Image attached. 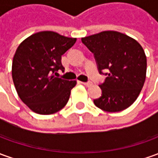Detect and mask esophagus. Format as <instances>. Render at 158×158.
<instances>
[{"label": "esophagus", "mask_w": 158, "mask_h": 158, "mask_svg": "<svg viewBox=\"0 0 158 158\" xmlns=\"http://www.w3.org/2000/svg\"><path fill=\"white\" fill-rule=\"evenodd\" d=\"M81 84H83L84 86H86V87H90V86H92V82H81Z\"/></svg>", "instance_id": "esophagus-1"}]
</instances>
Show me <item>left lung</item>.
Wrapping results in <instances>:
<instances>
[{
  "instance_id": "obj_1",
  "label": "left lung",
  "mask_w": 158,
  "mask_h": 158,
  "mask_svg": "<svg viewBox=\"0 0 158 158\" xmlns=\"http://www.w3.org/2000/svg\"><path fill=\"white\" fill-rule=\"evenodd\" d=\"M93 52L100 72L109 73L100 86L102 96L94 100L102 110L115 113L127 109L139 97L146 77L147 60L143 47L129 36L104 31L81 38Z\"/></svg>"
}]
</instances>
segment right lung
I'll list each match as a JSON object with an SVG mask.
<instances>
[{
	"label": "right lung",
	"mask_w": 158,
	"mask_h": 158,
	"mask_svg": "<svg viewBox=\"0 0 158 158\" xmlns=\"http://www.w3.org/2000/svg\"><path fill=\"white\" fill-rule=\"evenodd\" d=\"M76 42V38L43 31L29 36L18 46L12 77L19 97L32 112L55 114L67 104L77 81L56 77V73L58 69L64 71L62 56Z\"/></svg>",
	"instance_id": "right-lung-1"
}]
</instances>
